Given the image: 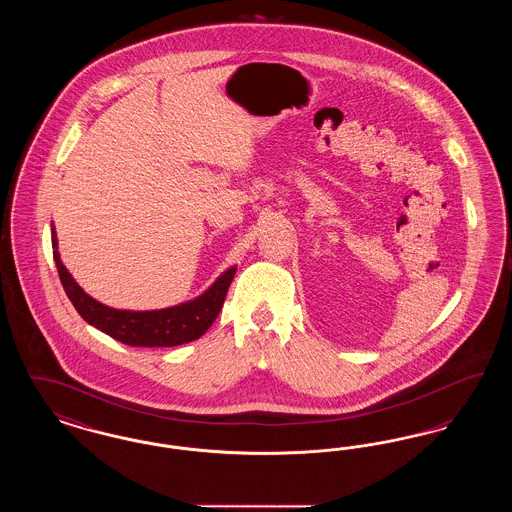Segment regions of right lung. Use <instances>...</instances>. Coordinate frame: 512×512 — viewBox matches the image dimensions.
<instances>
[{"label":"right lung","mask_w":512,"mask_h":512,"mask_svg":"<svg viewBox=\"0 0 512 512\" xmlns=\"http://www.w3.org/2000/svg\"><path fill=\"white\" fill-rule=\"evenodd\" d=\"M51 245L61 284L78 315L107 336L132 347H174L199 340L219 317L220 307L236 274V267L224 270L207 292L169 309L121 311L99 303L74 282L71 272L61 263L55 228H51Z\"/></svg>","instance_id":"1"}]
</instances>
